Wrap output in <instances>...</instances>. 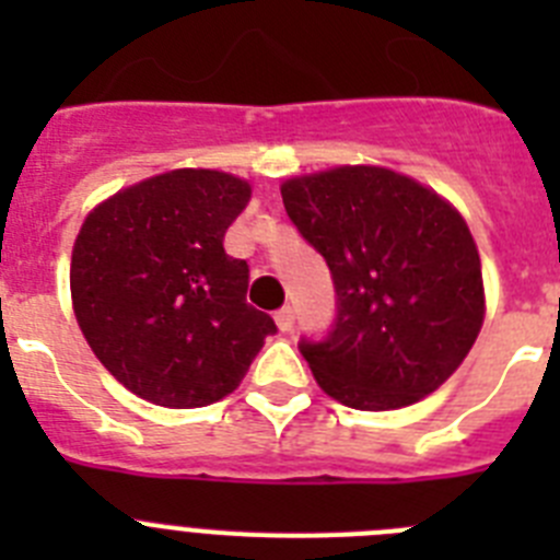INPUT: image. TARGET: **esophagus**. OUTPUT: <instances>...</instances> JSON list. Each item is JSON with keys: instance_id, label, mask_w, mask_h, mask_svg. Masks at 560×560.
<instances>
[{"instance_id": "1", "label": "esophagus", "mask_w": 560, "mask_h": 560, "mask_svg": "<svg viewBox=\"0 0 560 560\" xmlns=\"http://www.w3.org/2000/svg\"><path fill=\"white\" fill-rule=\"evenodd\" d=\"M275 323H277V328L283 330V334H289V330L294 328V308H289V305H285V308L277 311Z\"/></svg>"}]
</instances>
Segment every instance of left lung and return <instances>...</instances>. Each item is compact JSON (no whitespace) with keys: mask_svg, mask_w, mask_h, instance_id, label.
<instances>
[{"mask_svg":"<svg viewBox=\"0 0 560 560\" xmlns=\"http://www.w3.org/2000/svg\"><path fill=\"white\" fill-rule=\"evenodd\" d=\"M280 192L334 280L328 334L300 339L319 387L364 412L434 393L468 355L485 314L477 244L459 212L387 167H336Z\"/></svg>","mask_w":560,"mask_h":560,"instance_id":"1","label":"left lung"}]
</instances>
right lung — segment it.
Returning <instances> with one entry per match:
<instances>
[{
    "instance_id": "1",
    "label": "right lung",
    "mask_w": 560,
    "mask_h": 560,
    "mask_svg": "<svg viewBox=\"0 0 560 560\" xmlns=\"http://www.w3.org/2000/svg\"><path fill=\"white\" fill-rule=\"evenodd\" d=\"M249 196L230 173L185 167L112 196L78 232L69 269L78 325L103 368L156 407L221 400L277 334L246 303V260L224 249Z\"/></svg>"
}]
</instances>
